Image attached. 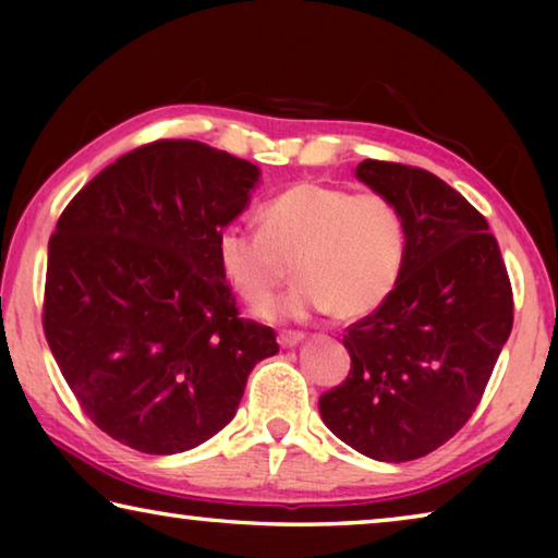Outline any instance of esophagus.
<instances>
[{"instance_id":"esophagus-1","label":"esophagus","mask_w":558,"mask_h":558,"mask_svg":"<svg viewBox=\"0 0 558 558\" xmlns=\"http://www.w3.org/2000/svg\"><path fill=\"white\" fill-rule=\"evenodd\" d=\"M302 339H305V335L302 332H295V329H282V332L278 335V344L282 349H288V347H295L298 342H302Z\"/></svg>"}]
</instances>
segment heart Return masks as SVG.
Segmentation results:
<instances>
[{"label": "heart", "instance_id": "obj_1", "mask_svg": "<svg viewBox=\"0 0 558 558\" xmlns=\"http://www.w3.org/2000/svg\"><path fill=\"white\" fill-rule=\"evenodd\" d=\"M260 231L229 223L216 233V260L245 302L266 300L295 260L300 280L260 307L268 319L335 313L359 319L399 288L409 231L399 206L379 192L298 182L260 206Z\"/></svg>", "mask_w": 558, "mask_h": 558}]
</instances>
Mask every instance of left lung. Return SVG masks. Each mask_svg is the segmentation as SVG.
<instances>
[{
	"mask_svg": "<svg viewBox=\"0 0 558 558\" xmlns=\"http://www.w3.org/2000/svg\"><path fill=\"white\" fill-rule=\"evenodd\" d=\"M356 177L401 209L409 256L393 295L347 327L352 369L319 396V415L362 456L405 462L475 413L512 332V282L485 216L442 179L379 159Z\"/></svg>",
	"mask_w": 558,
	"mask_h": 558,
	"instance_id": "obj_1",
	"label": "left lung"
}]
</instances>
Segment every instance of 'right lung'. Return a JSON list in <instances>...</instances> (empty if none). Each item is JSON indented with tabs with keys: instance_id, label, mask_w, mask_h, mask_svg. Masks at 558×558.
Listing matches in <instances>:
<instances>
[{
	"instance_id": "add662e5",
	"label": "right lung",
	"mask_w": 558,
	"mask_h": 558,
	"mask_svg": "<svg viewBox=\"0 0 558 558\" xmlns=\"http://www.w3.org/2000/svg\"><path fill=\"white\" fill-rule=\"evenodd\" d=\"M258 174L196 140H157L93 177L56 223L46 342L83 413L122 446H202L278 352L270 327L239 315L216 260V233Z\"/></svg>"
}]
</instances>
